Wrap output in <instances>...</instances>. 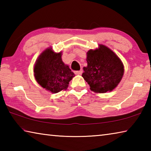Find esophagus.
Returning <instances> with one entry per match:
<instances>
[{
	"instance_id": "obj_1",
	"label": "esophagus",
	"mask_w": 151,
	"mask_h": 151,
	"mask_svg": "<svg viewBox=\"0 0 151 151\" xmlns=\"http://www.w3.org/2000/svg\"><path fill=\"white\" fill-rule=\"evenodd\" d=\"M75 73L76 75H81L83 73V70H77V71H75Z\"/></svg>"
}]
</instances>
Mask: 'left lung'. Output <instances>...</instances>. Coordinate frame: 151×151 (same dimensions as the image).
Returning a JSON list of instances; mask_svg holds the SVG:
<instances>
[{
    "label": "left lung",
    "mask_w": 151,
    "mask_h": 151,
    "mask_svg": "<svg viewBox=\"0 0 151 151\" xmlns=\"http://www.w3.org/2000/svg\"><path fill=\"white\" fill-rule=\"evenodd\" d=\"M87 66L82 76L94 93L111 91L119 85L124 75V65L120 58L109 48L99 45L86 52Z\"/></svg>",
    "instance_id": "left-lung-1"
}]
</instances>
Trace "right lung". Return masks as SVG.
I'll return each mask as SVG.
<instances>
[{"instance_id":"1","label":"right lung","mask_w":151,"mask_h":151,"mask_svg":"<svg viewBox=\"0 0 151 151\" xmlns=\"http://www.w3.org/2000/svg\"><path fill=\"white\" fill-rule=\"evenodd\" d=\"M62 52H55L47 48L39 55L34 66L35 80L45 90L52 93L65 91L75 76L62 60Z\"/></svg>"}]
</instances>
